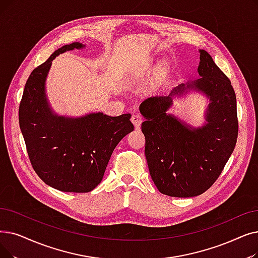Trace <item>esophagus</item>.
<instances>
[{"label":"esophagus","mask_w":258,"mask_h":258,"mask_svg":"<svg viewBox=\"0 0 258 258\" xmlns=\"http://www.w3.org/2000/svg\"><path fill=\"white\" fill-rule=\"evenodd\" d=\"M131 120H132L134 125H135L136 127H139L140 124H141L142 120H143V118H142V116H141L140 114H134V115L132 116V119H131Z\"/></svg>","instance_id":"1"}]
</instances>
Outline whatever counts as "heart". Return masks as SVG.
Here are the masks:
<instances>
[{
  "label": "heart",
  "instance_id": "1",
  "mask_svg": "<svg viewBox=\"0 0 258 258\" xmlns=\"http://www.w3.org/2000/svg\"><path fill=\"white\" fill-rule=\"evenodd\" d=\"M159 67H160V70H161V71H162V70H164L165 67H166L165 62H161V63H160V65H159Z\"/></svg>",
  "mask_w": 258,
  "mask_h": 258
}]
</instances>
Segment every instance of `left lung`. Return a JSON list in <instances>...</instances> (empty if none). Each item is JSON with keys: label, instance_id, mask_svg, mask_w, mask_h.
<instances>
[{"label": "left lung", "instance_id": "obj_1", "mask_svg": "<svg viewBox=\"0 0 258 258\" xmlns=\"http://www.w3.org/2000/svg\"><path fill=\"white\" fill-rule=\"evenodd\" d=\"M198 75L193 82L175 87L169 96L152 97L140 104L145 118V157L159 192L172 197H194L212 186L236 145L238 120L236 96L229 78L200 49ZM191 88L210 99L207 123L194 129L167 114L172 97Z\"/></svg>", "mask_w": 258, "mask_h": 258}]
</instances>
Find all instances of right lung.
Wrapping results in <instances>:
<instances>
[{
  "label": "right lung",
  "instance_id": "right-lung-1",
  "mask_svg": "<svg viewBox=\"0 0 258 258\" xmlns=\"http://www.w3.org/2000/svg\"><path fill=\"white\" fill-rule=\"evenodd\" d=\"M85 47L75 42L55 50L32 71L19 107V123L33 170L62 192L87 193L101 182L111 153L134 130L131 114L110 117L92 113L71 118L54 114L45 94L52 60L67 50Z\"/></svg>",
  "mask_w": 258,
  "mask_h": 258
}]
</instances>
